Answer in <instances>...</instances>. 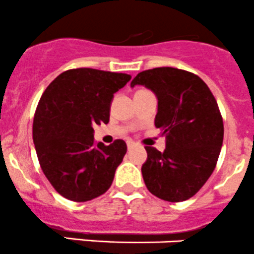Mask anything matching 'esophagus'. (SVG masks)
I'll use <instances>...</instances> for the list:
<instances>
[{
  "label": "esophagus",
  "mask_w": 254,
  "mask_h": 254,
  "mask_svg": "<svg viewBox=\"0 0 254 254\" xmlns=\"http://www.w3.org/2000/svg\"><path fill=\"white\" fill-rule=\"evenodd\" d=\"M127 149L130 150V149H131V147L135 146V142L134 141H127Z\"/></svg>",
  "instance_id": "1"
}]
</instances>
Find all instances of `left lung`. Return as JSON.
Instances as JSON below:
<instances>
[{
    "instance_id": "8db88e82",
    "label": "left lung",
    "mask_w": 254,
    "mask_h": 254,
    "mask_svg": "<svg viewBox=\"0 0 254 254\" xmlns=\"http://www.w3.org/2000/svg\"><path fill=\"white\" fill-rule=\"evenodd\" d=\"M130 85L155 93V127L166 137L162 152L145 147L141 172L147 190L169 202L189 200L211 176L222 147L223 120L215 97L198 75L171 67L144 70Z\"/></svg>"
}]
</instances>
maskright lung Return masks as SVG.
Masks as SVG:
<instances>
[{
	"label": "right lung",
	"mask_w": 254,
	"mask_h": 254,
	"mask_svg": "<svg viewBox=\"0 0 254 254\" xmlns=\"http://www.w3.org/2000/svg\"><path fill=\"white\" fill-rule=\"evenodd\" d=\"M129 74L92 68L69 69L47 87L33 119V142L42 171L57 192L85 202L107 192L127 154L124 140L94 141L95 125L108 124L114 93Z\"/></svg>",
	"instance_id": "add662e5"
}]
</instances>
